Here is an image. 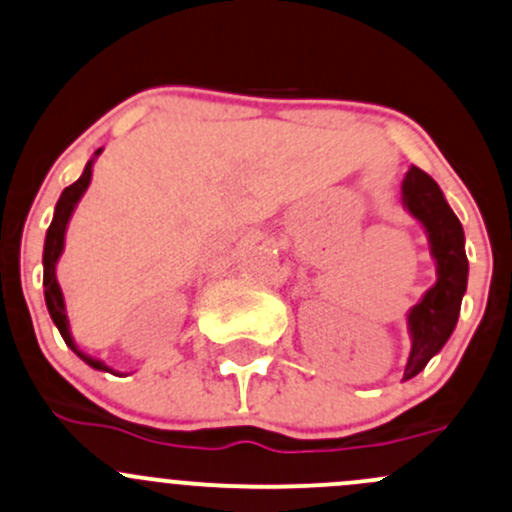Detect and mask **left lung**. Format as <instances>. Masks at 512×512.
<instances>
[{
    "label": "left lung",
    "instance_id": "obj_1",
    "mask_svg": "<svg viewBox=\"0 0 512 512\" xmlns=\"http://www.w3.org/2000/svg\"><path fill=\"white\" fill-rule=\"evenodd\" d=\"M402 206L414 220L422 223L429 252L437 262V282L407 314L412 351L405 365V380H410L422 373L424 365L444 348L454 333L461 299L469 282V260H466V238L459 218L446 203L437 181L417 166H410L402 179Z\"/></svg>",
    "mask_w": 512,
    "mask_h": 512
}]
</instances>
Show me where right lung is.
Masks as SVG:
<instances>
[{"mask_svg":"<svg viewBox=\"0 0 512 512\" xmlns=\"http://www.w3.org/2000/svg\"><path fill=\"white\" fill-rule=\"evenodd\" d=\"M100 152H102V149H98V152H95V157L90 159L88 164H85L83 174H80V179L75 181V184H71L68 188H63L61 198H58V203H56V211H53V220H51V225H48L46 242H43V297H46L48 314H51L53 324H56L58 331H61V336H63V341H66V346L71 348V351L78 355L80 360H85V363H88L90 368L105 370V373H115V370H112L110 365H105V363H102V360L93 358V355H88L85 351H80L78 346H75V341H73V336H71V324H68L66 301H63L61 284H58V279H56L58 257L63 255V245H66L68 220H71L75 206H78V201H80V198H83V193L88 191L90 179H93V161L100 157Z\"/></svg>","mask_w":512,"mask_h":512,"instance_id":"right-lung-1","label":"right lung"}]
</instances>
